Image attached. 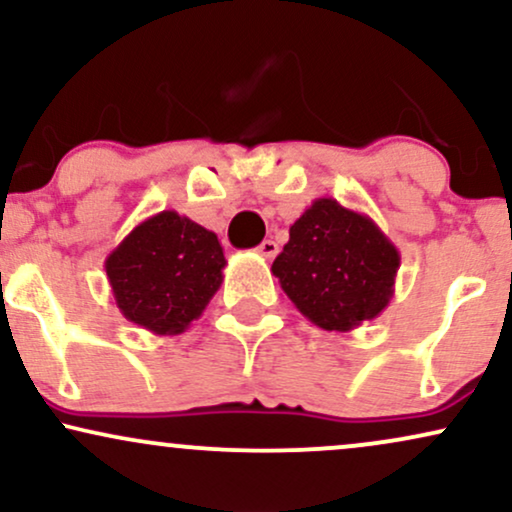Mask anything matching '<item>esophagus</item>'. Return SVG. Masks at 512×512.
Here are the masks:
<instances>
[{"instance_id":"34e87169","label":"esophagus","mask_w":512,"mask_h":512,"mask_svg":"<svg viewBox=\"0 0 512 512\" xmlns=\"http://www.w3.org/2000/svg\"><path fill=\"white\" fill-rule=\"evenodd\" d=\"M257 252H260L262 257H267V260H272V257H276V252H279V245H276L274 240H262V243L257 245Z\"/></svg>"}]
</instances>
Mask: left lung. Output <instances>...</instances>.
<instances>
[{
	"label": "left lung",
	"instance_id": "obj_1",
	"mask_svg": "<svg viewBox=\"0 0 512 512\" xmlns=\"http://www.w3.org/2000/svg\"><path fill=\"white\" fill-rule=\"evenodd\" d=\"M398 267L400 252L374 219L317 197L293 221L272 274L319 329L353 331L389 307Z\"/></svg>",
	"mask_w": 512,
	"mask_h": 512
}]
</instances>
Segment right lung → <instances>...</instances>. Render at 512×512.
<instances>
[{"instance_id": "add662e5", "label": "right lung", "mask_w": 512, "mask_h": 512, "mask_svg": "<svg viewBox=\"0 0 512 512\" xmlns=\"http://www.w3.org/2000/svg\"><path fill=\"white\" fill-rule=\"evenodd\" d=\"M226 267L217 233L164 209L140 221L104 260L116 307L155 336H176L205 312Z\"/></svg>"}]
</instances>
